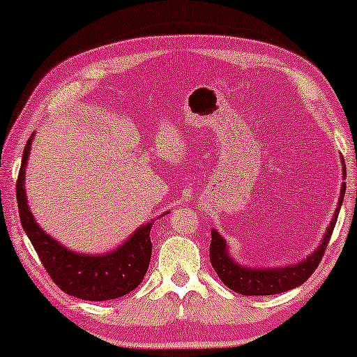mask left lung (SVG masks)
Instances as JSON below:
<instances>
[{
	"instance_id": "8db88e82",
	"label": "left lung",
	"mask_w": 357,
	"mask_h": 357,
	"mask_svg": "<svg viewBox=\"0 0 357 357\" xmlns=\"http://www.w3.org/2000/svg\"><path fill=\"white\" fill-rule=\"evenodd\" d=\"M343 177L346 178V167H343ZM346 192V182L341 185V195L338 199V206H336L335 216L331 219L330 227L326 229L320 247L305 258L304 261L297 263V265L284 266V268H247L237 265L231 257L227 255L226 241L219 236L216 231H211V245H209V260L214 271L218 273L219 280L226 284L229 289L238 292L242 296H271L281 294L294 287L301 286L312 276V273L317 270L319 263L324 257L328 245L331 234H333L336 219L341 209Z\"/></svg>"
}]
</instances>
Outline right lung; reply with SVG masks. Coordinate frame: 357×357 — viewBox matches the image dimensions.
Wrapping results in <instances>:
<instances>
[{
  "label": "right lung",
  "mask_w": 357,
  "mask_h": 357,
  "mask_svg": "<svg viewBox=\"0 0 357 357\" xmlns=\"http://www.w3.org/2000/svg\"><path fill=\"white\" fill-rule=\"evenodd\" d=\"M31 143L32 136L24 148L22 164L16 183V197L24 231L36 248L48 276L61 291L82 301L116 299L136 289L149 266L151 250H153L149 232L153 222L141 226L123 245L105 255H79L68 250L38 227L27 206L24 174H26Z\"/></svg>",
  "instance_id": "right-lung-1"
}]
</instances>
